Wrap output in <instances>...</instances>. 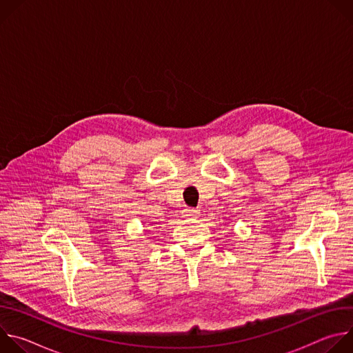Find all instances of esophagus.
I'll return each instance as SVG.
<instances>
[{"label":"esophagus","mask_w":353,"mask_h":353,"mask_svg":"<svg viewBox=\"0 0 353 353\" xmlns=\"http://www.w3.org/2000/svg\"><path fill=\"white\" fill-rule=\"evenodd\" d=\"M184 215L188 216V218H196V216L199 215V211L195 210V208H187V210L184 211Z\"/></svg>","instance_id":"1"}]
</instances>
